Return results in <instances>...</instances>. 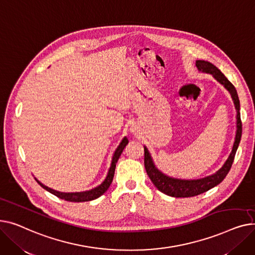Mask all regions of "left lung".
Instances as JSON below:
<instances>
[{
  "instance_id": "obj_1",
  "label": "left lung",
  "mask_w": 255,
  "mask_h": 255,
  "mask_svg": "<svg viewBox=\"0 0 255 255\" xmlns=\"http://www.w3.org/2000/svg\"><path fill=\"white\" fill-rule=\"evenodd\" d=\"M197 67L200 71L212 74L222 85H224L228 91L231 93L232 98L234 100L235 106L237 109V132L235 143L233 146V150L224 162L221 169H219L215 174L208 176L203 179H198V180H180V179H174L171 177H168L163 175L161 172H159L155 166L153 164V161L151 159L150 154H149L147 148L144 147V164L146 172L150 178V180L154 184V186L164 194H168L170 197L174 198H189L199 196V194L208 191L209 189L213 188L214 186L218 185L228 173L230 172L232 164L236 155V151L238 149L239 143H240L241 136H242V122H241V115H240V101H239V97L237 94V91L233 83L224 76V75L211 63L205 62V61H197Z\"/></svg>"
}]
</instances>
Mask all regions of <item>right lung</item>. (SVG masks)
Segmentation results:
<instances>
[{
    "mask_svg": "<svg viewBox=\"0 0 255 255\" xmlns=\"http://www.w3.org/2000/svg\"><path fill=\"white\" fill-rule=\"evenodd\" d=\"M128 140L127 138H124V140L122 141V143L119 144V146L117 147V149L114 152V155H113V158H112V163H111V167L109 169V172H108V175L106 177V179H105L104 182L92 189V190H88V191H83V192H72V193H66V192H59V191H56V190H53L47 186L43 185L41 182H39L37 180V182L40 184V186H42L44 189H46L47 191H49L50 193L54 194V196H56L57 198L62 199V200H65V201H68V202H75V203H80V202H88V201H93V200H96L98 199L99 197H101L103 193H105L107 191V189L109 188L110 184L112 183V180H113V177H114V172H115V167H116V162L119 158V156L122 155L123 151L125 147L128 145Z\"/></svg>",
    "mask_w": 255,
    "mask_h": 255,
    "instance_id": "obj_1",
    "label": "right lung"
}]
</instances>
